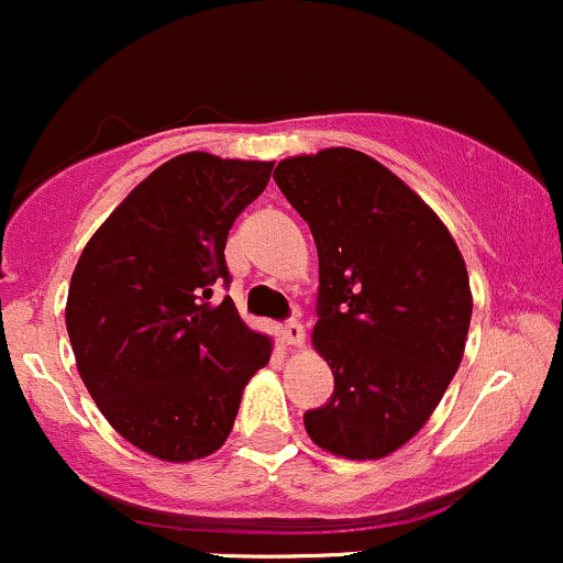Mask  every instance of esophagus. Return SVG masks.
Segmentation results:
<instances>
[{
    "mask_svg": "<svg viewBox=\"0 0 563 563\" xmlns=\"http://www.w3.org/2000/svg\"><path fill=\"white\" fill-rule=\"evenodd\" d=\"M280 334H283V343L294 345V349H299V345L305 343V327H302V323H299V321L283 323Z\"/></svg>",
    "mask_w": 563,
    "mask_h": 563,
    "instance_id": "1",
    "label": "esophagus"
}]
</instances>
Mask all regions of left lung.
Instances as JSON below:
<instances>
[{
  "mask_svg": "<svg viewBox=\"0 0 563 563\" xmlns=\"http://www.w3.org/2000/svg\"><path fill=\"white\" fill-rule=\"evenodd\" d=\"M275 181L318 250L313 345L334 391L305 413L321 450L378 460L422 430L463 360L465 261L439 214L365 152L280 161Z\"/></svg>",
  "mask_w": 563,
  "mask_h": 563,
  "instance_id": "left-lung-1",
  "label": "left lung"
}]
</instances>
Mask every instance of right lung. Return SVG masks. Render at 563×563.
<instances>
[{
	"instance_id": "obj_1",
	"label": "right lung",
	"mask_w": 563,
	"mask_h": 563,
	"mask_svg": "<svg viewBox=\"0 0 563 563\" xmlns=\"http://www.w3.org/2000/svg\"><path fill=\"white\" fill-rule=\"evenodd\" d=\"M275 163L187 152L155 168L84 247L65 323L103 417L141 452L187 463L223 446L242 389L269 362L231 297L225 240Z\"/></svg>"
}]
</instances>
